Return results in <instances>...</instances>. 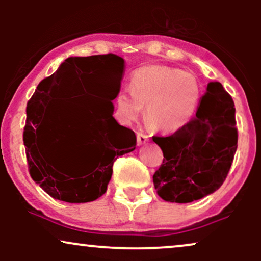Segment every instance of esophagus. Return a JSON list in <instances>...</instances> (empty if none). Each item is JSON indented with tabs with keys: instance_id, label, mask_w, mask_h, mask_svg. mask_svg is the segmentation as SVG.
<instances>
[{
	"instance_id": "34e87169",
	"label": "esophagus",
	"mask_w": 261,
	"mask_h": 261,
	"mask_svg": "<svg viewBox=\"0 0 261 261\" xmlns=\"http://www.w3.org/2000/svg\"><path fill=\"white\" fill-rule=\"evenodd\" d=\"M148 136L147 135H143V134H137V145H145V143L148 142Z\"/></svg>"
}]
</instances>
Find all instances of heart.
Listing matches in <instances>:
<instances>
[{
    "mask_svg": "<svg viewBox=\"0 0 261 261\" xmlns=\"http://www.w3.org/2000/svg\"><path fill=\"white\" fill-rule=\"evenodd\" d=\"M131 93L115 98L116 114L122 124L133 125L146 107L148 126L173 134L187 127L196 116L202 88L195 74L164 65H151L131 76Z\"/></svg>",
    "mask_w": 261,
    "mask_h": 261,
    "instance_id": "heart-1",
    "label": "heart"
}]
</instances>
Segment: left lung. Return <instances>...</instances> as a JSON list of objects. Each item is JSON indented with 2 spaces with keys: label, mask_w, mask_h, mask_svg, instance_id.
<instances>
[{
  "label": "left lung",
  "mask_w": 261,
  "mask_h": 261,
  "mask_svg": "<svg viewBox=\"0 0 261 261\" xmlns=\"http://www.w3.org/2000/svg\"><path fill=\"white\" fill-rule=\"evenodd\" d=\"M163 163L153 184L164 201L188 203L215 193L237 151L236 108L220 82H210L194 120L168 137L153 136Z\"/></svg>",
  "instance_id": "8db88e82"
}]
</instances>
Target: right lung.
I'll return each instance as SVG.
<instances>
[{"label":"right lung","instance_id":"add662e5","mask_svg":"<svg viewBox=\"0 0 261 261\" xmlns=\"http://www.w3.org/2000/svg\"><path fill=\"white\" fill-rule=\"evenodd\" d=\"M124 67L115 54L68 58L27 104L23 141L29 173L54 199L97 200L107 191L116 158L136 147L134 131L113 116ZM82 94L77 102L61 100Z\"/></svg>","mask_w":261,"mask_h":261}]
</instances>
